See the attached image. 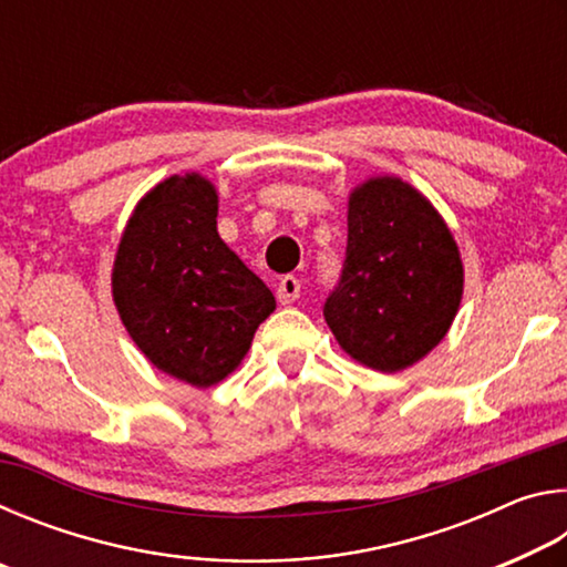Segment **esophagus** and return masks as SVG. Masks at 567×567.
Instances as JSON below:
<instances>
[{
  "label": "esophagus",
  "mask_w": 567,
  "mask_h": 567,
  "mask_svg": "<svg viewBox=\"0 0 567 567\" xmlns=\"http://www.w3.org/2000/svg\"><path fill=\"white\" fill-rule=\"evenodd\" d=\"M300 290H302V282L297 280L295 275H285L282 280L277 282V300H280L282 305H290L297 300V297H300Z\"/></svg>",
  "instance_id": "obj_1"
}]
</instances>
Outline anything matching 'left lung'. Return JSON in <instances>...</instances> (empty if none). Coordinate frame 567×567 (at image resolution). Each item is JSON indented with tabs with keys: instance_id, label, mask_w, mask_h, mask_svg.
Wrapping results in <instances>:
<instances>
[{
	"instance_id": "left-lung-1",
	"label": "left lung",
	"mask_w": 567,
	"mask_h": 567,
	"mask_svg": "<svg viewBox=\"0 0 567 567\" xmlns=\"http://www.w3.org/2000/svg\"><path fill=\"white\" fill-rule=\"evenodd\" d=\"M463 300V260L445 219L400 177H370L348 203V252L324 302L352 360L400 372L435 348Z\"/></svg>"
}]
</instances>
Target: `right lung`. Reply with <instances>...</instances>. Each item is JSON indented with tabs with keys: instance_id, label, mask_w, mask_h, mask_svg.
Masks as SVG:
<instances>
[{
	"instance_id": "obj_1",
	"label": "right lung",
	"mask_w": 567,
	"mask_h": 567,
	"mask_svg": "<svg viewBox=\"0 0 567 567\" xmlns=\"http://www.w3.org/2000/svg\"><path fill=\"white\" fill-rule=\"evenodd\" d=\"M112 297L134 344L187 385H217L275 310V295L217 233V189L197 172L152 187L124 227Z\"/></svg>"
}]
</instances>
